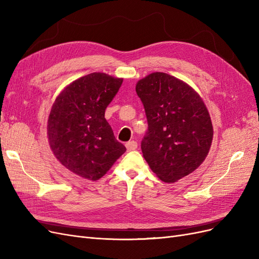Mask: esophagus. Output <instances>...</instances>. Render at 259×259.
<instances>
[{"label":"esophagus","mask_w":259,"mask_h":259,"mask_svg":"<svg viewBox=\"0 0 259 259\" xmlns=\"http://www.w3.org/2000/svg\"><path fill=\"white\" fill-rule=\"evenodd\" d=\"M125 147H126L127 151H133V150H135V149H137V143L134 142V140H132V142H128L125 144Z\"/></svg>","instance_id":"1"}]
</instances>
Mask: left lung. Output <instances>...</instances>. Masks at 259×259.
Here are the masks:
<instances>
[{"label":"left lung","instance_id":"1","mask_svg":"<svg viewBox=\"0 0 259 259\" xmlns=\"http://www.w3.org/2000/svg\"><path fill=\"white\" fill-rule=\"evenodd\" d=\"M136 93L148 121L142 151L151 170L164 183L191 174L205 160L213 140L204 101L190 85L163 72L139 80Z\"/></svg>","mask_w":259,"mask_h":259}]
</instances>
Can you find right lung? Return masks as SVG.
Segmentation results:
<instances>
[{"label":"right lung","instance_id":"add662e5","mask_svg":"<svg viewBox=\"0 0 259 259\" xmlns=\"http://www.w3.org/2000/svg\"><path fill=\"white\" fill-rule=\"evenodd\" d=\"M123 79L94 72L67 85L55 99L48 138L56 159L73 174L97 180L126 151L105 119Z\"/></svg>","mask_w":259,"mask_h":259}]
</instances>
